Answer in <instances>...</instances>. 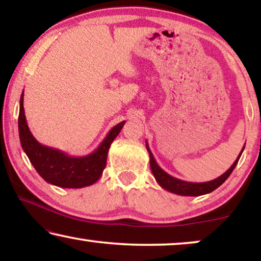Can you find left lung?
<instances>
[{"label":"left lung","instance_id":"left-lung-1","mask_svg":"<svg viewBox=\"0 0 261 261\" xmlns=\"http://www.w3.org/2000/svg\"><path fill=\"white\" fill-rule=\"evenodd\" d=\"M146 148H147L148 154H149V166H151L152 173H153V176H154L155 180L158 181V184L160 185V187H162L163 189H165V190H167V191L173 192V194H176V195L201 196V195H205V194H209V192L214 191L215 189H217L220 185H222L224 181H226L227 178L230 176L231 172H233L235 166H237L239 159H240L242 152H244L245 146H244V148H242V151L240 152V154H239L237 160L233 163V165H231L229 169H228L226 172L222 174V176H220L219 178H216V179H214V180L204 181V183H191V181H185V180H181V179H178V178L172 177L171 174L165 172V171H164L162 167L156 164L154 156H153L151 149H149V147H148L147 141H146Z\"/></svg>","mask_w":261,"mask_h":261}]
</instances>
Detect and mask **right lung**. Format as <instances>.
I'll return each instance as SVG.
<instances>
[{
  "mask_svg": "<svg viewBox=\"0 0 261 261\" xmlns=\"http://www.w3.org/2000/svg\"><path fill=\"white\" fill-rule=\"evenodd\" d=\"M126 121L114 126L97 148L84 156H72L60 149L39 142L28 128L23 109V91L20 97L19 135L22 149L37 172L49 184L59 188L80 189L96 183L107 164L110 145Z\"/></svg>",
  "mask_w": 261,
  "mask_h": 261,
  "instance_id": "right-lung-1",
  "label": "right lung"
}]
</instances>
